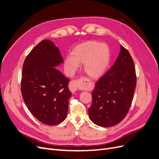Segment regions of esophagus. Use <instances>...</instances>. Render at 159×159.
Wrapping results in <instances>:
<instances>
[{"mask_svg":"<svg viewBox=\"0 0 159 159\" xmlns=\"http://www.w3.org/2000/svg\"><path fill=\"white\" fill-rule=\"evenodd\" d=\"M84 80H78L77 81H72L69 85V89L71 92L75 93L78 90V87L80 85L82 84V82H84Z\"/></svg>","mask_w":159,"mask_h":159,"instance_id":"1","label":"esophagus"}]
</instances>
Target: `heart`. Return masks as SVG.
<instances>
[{
  "label": "heart",
  "mask_w": 159,
  "mask_h": 159,
  "mask_svg": "<svg viewBox=\"0 0 159 159\" xmlns=\"http://www.w3.org/2000/svg\"><path fill=\"white\" fill-rule=\"evenodd\" d=\"M110 62V50L105 43L87 41L76 46L71 57L65 61V69L68 75L72 76L78 70L79 64H83L85 73L93 78L102 76Z\"/></svg>",
  "instance_id": "b5f03b06"
}]
</instances>
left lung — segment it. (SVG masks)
Returning <instances> with one entry per match:
<instances>
[{"mask_svg": "<svg viewBox=\"0 0 159 159\" xmlns=\"http://www.w3.org/2000/svg\"><path fill=\"white\" fill-rule=\"evenodd\" d=\"M136 75L129 52L120 45L116 61L95 84L89 108L92 121L102 127L119 123L127 114L134 96Z\"/></svg>", "mask_w": 159, "mask_h": 159, "instance_id": "obj_1", "label": "left lung"}]
</instances>
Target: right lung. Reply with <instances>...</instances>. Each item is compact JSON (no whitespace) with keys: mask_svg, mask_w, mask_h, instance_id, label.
I'll use <instances>...</instances> for the list:
<instances>
[{"mask_svg":"<svg viewBox=\"0 0 159 159\" xmlns=\"http://www.w3.org/2000/svg\"><path fill=\"white\" fill-rule=\"evenodd\" d=\"M62 63L59 48L49 40L36 46L23 63V98L34 117L48 125L59 124L67 116L69 80L56 68Z\"/></svg>","mask_w":159,"mask_h":159,"instance_id":"right-lung-1","label":"right lung"}]
</instances>
